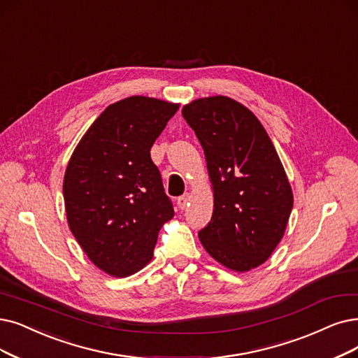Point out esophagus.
Segmentation results:
<instances>
[{
    "label": "esophagus",
    "instance_id": "1",
    "mask_svg": "<svg viewBox=\"0 0 358 358\" xmlns=\"http://www.w3.org/2000/svg\"><path fill=\"white\" fill-rule=\"evenodd\" d=\"M189 199H191L189 194H183V195H180V196L178 198V206H179V208H180V210L187 208V207L189 206Z\"/></svg>",
    "mask_w": 358,
    "mask_h": 358
}]
</instances>
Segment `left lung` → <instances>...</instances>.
Wrapping results in <instances>:
<instances>
[{
  "instance_id": "8db88e82",
  "label": "left lung",
  "mask_w": 358,
  "mask_h": 358,
  "mask_svg": "<svg viewBox=\"0 0 358 358\" xmlns=\"http://www.w3.org/2000/svg\"><path fill=\"white\" fill-rule=\"evenodd\" d=\"M182 116L204 150L214 191L213 216L198 232L199 241L227 268L263 264L282 239L294 204L264 127L227 96L196 99Z\"/></svg>"
}]
</instances>
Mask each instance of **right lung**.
<instances>
[{
  "instance_id": "right-lung-1",
  "label": "right lung",
  "mask_w": 358,
  "mask_h": 358,
  "mask_svg": "<svg viewBox=\"0 0 358 358\" xmlns=\"http://www.w3.org/2000/svg\"><path fill=\"white\" fill-rule=\"evenodd\" d=\"M178 108L148 96L108 106L67 164L63 194L70 231L111 276L144 267L160 227L175 214L150 151Z\"/></svg>"
}]
</instances>
